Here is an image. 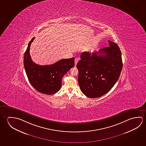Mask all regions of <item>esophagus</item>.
Segmentation results:
<instances>
[{"label": "esophagus", "mask_w": 146, "mask_h": 146, "mask_svg": "<svg viewBox=\"0 0 146 146\" xmlns=\"http://www.w3.org/2000/svg\"><path fill=\"white\" fill-rule=\"evenodd\" d=\"M78 60H79V58H75V66H76V64H77L78 62Z\"/></svg>", "instance_id": "esophagus-1"}]
</instances>
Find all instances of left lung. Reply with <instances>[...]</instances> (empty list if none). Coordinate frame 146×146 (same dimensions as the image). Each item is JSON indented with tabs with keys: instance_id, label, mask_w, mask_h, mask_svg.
Wrapping results in <instances>:
<instances>
[{
	"instance_id": "1",
	"label": "left lung",
	"mask_w": 146,
	"mask_h": 146,
	"mask_svg": "<svg viewBox=\"0 0 146 146\" xmlns=\"http://www.w3.org/2000/svg\"><path fill=\"white\" fill-rule=\"evenodd\" d=\"M98 52H84L77 64L78 84L84 95L98 98L108 93L119 78L123 67L122 55L116 43Z\"/></svg>"
}]
</instances>
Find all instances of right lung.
<instances>
[{
  "mask_svg": "<svg viewBox=\"0 0 146 146\" xmlns=\"http://www.w3.org/2000/svg\"><path fill=\"white\" fill-rule=\"evenodd\" d=\"M35 38L29 42L24 55V66L29 82L41 93L52 95L62 86V77L74 66V58L62 59L52 65L41 66L31 60L29 49Z\"/></svg>",
  "mask_w": 146,
  "mask_h": 146,
  "instance_id": "obj_1",
  "label": "right lung"
}]
</instances>
